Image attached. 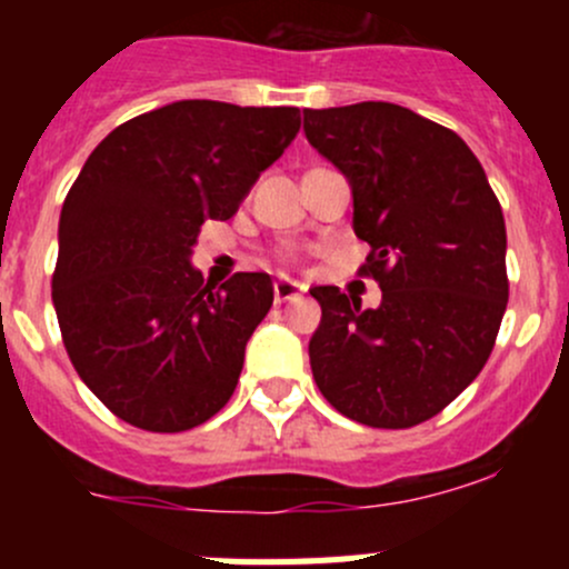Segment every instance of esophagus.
I'll return each instance as SVG.
<instances>
[{
    "label": "esophagus",
    "instance_id": "obj_1",
    "mask_svg": "<svg viewBox=\"0 0 569 569\" xmlns=\"http://www.w3.org/2000/svg\"><path fill=\"white\" fill-rule=\"evenodd\" d=\"M306 291V286L297 283L291 278H278L274 280V302H291Z\"/></svg>",
    "mask_w": 569,
    "mask_h": 569
}]
</instances>
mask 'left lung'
Returning <instances> with one entry per match:
<instances>
[{"label": "left lung", "mask_w": 569, "mask_h": 569, "mask_svg": "<svg viewBox=\"0 0 569 569\" xmlns=\"http://www.w3.org/2000/svg\"><path fill=\"white\" fill-rule=\"evenodd\" d=\"M306 137L349 178L352 228L371 244L363 278L380 308L336 286L311 289L308 343L321 396L341 416L407 429L479 377L509 300L507 226L462 137L388 101L306 109Z\"/></svg>", "instance_id": "1"}]
</instances>
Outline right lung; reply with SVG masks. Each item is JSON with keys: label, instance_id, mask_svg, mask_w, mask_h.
<instances>
[{"label": "right lung", "instance_id": "obj_1", "mask_svg": "<svg viewBox=\"0 0 569 569\" xmlns=\"http://www.w3.org/2000/svg\"><path fill=\"white\" fill-rule=\"evenodd\" d=\"M297 131V107L176 101L120 123L68 189L51 300L73 369L120 421L187 432L228 405L272 280L214 289L189 256Z\"/></svg>", "mask_w": 569, "mask_h": 569}]
</instances>
